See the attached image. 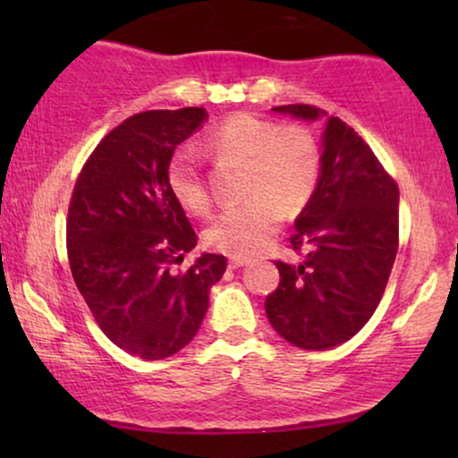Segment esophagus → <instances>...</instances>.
I'll use <instances>...</instances> for the list:
<instances>
[{
    "label": "esophagus",
    "mask_w": 458,
    "mask_h": 458,
    "mask_svg": "<svg viewBox=\"0 0 458 458\" xmlns=\"http://www.w3.org/2000/svg\"><path fill=\"white\" fill-rule=\"evenodd\" d=\"M246 265H250V259H243V256H231V259H229L231 268H240V267H246Z\"/></svg>",
    "instance_id": "obj_1"
}]
</instances>
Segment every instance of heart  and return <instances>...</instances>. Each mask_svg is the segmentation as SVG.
Returning <instances> with one entry per match:
<instances>
[{"label":"heart","mask_w":458,"mask_h":458,"mask_svg":"<svg viewBox=\"0 0 458 458\" xmlns=\"http://www.w3.org/2000/svg\"><path fill=\"white\" fill-rule=\"evenodd\" d=\"M204 148L218 158L246 165L243 202L231 206L206 229L208 246L233 256L259 252L277 233L284 212L296 216L315 196L321 179V149L298 124L237 112L206 135ZM174 198L191 215H208L212 196L196 156L179 152L168 168Z\"/></svg>","instance_id":"obj_1"}]
</instances>
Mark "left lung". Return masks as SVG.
<instances>
[{
  "label": "left lung",
  "mask_w": 458,
  "mask_h": 458,
  "mask_svg": "<svg viewBox=\"0 0 458 458\" xmlns=\"http://www.w3.org/2000/svg\"><path fill=\"white\" fill-rule=\"evenodd\" d=\"M304 121L309 104L273 108ZM398 185L352 127L329 116L321 179L290 237L302 260H277L279 285L265 300L273 329L293 346L325 350L365 327L384 296L398 252Z\"/></svg>",
  "instance_id": "8db88e82"
}]
</instances>
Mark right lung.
I'll return each mask as SVG.
<instances>
[{
    "mask_svg": "<svg viewBox=\"0 0 458 458\" xmlns=\"http://www.w3.org/2000/svg\"><path fill=\"white\" fill-rule=\"evenodd\" d=\"M204 108L148 110L112 129L74 183L66 218L72 279L106 337L124 352L160 360L185 348L208 310L227 260L202 254L168 183L174 148L206 121Z\"/></svg>",
    "mask_w": 458,
    "mask_h": 458,
    "instance_id": "1",
    "label": "right lung"
}]
</instances>
